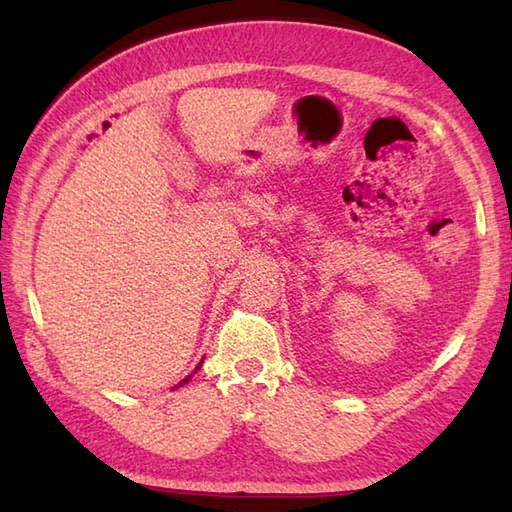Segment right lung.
Masks as SVG:
<instances>
[{"label":"right lung","mask_w":512,"mask_h":512,"mask_svg":"<svg viewBox=\"0 0 512 512\" xmlns=\"http://www.w3.org/2000/svg\"><path fill=\"white\" fill-rule=\"evenodd\" d=\"M196 369H200V365H198V367H196ZM190 378H192V376H188V378H185V380H181V382H179V384H177V386H181V384H183V382H188V380H190Z\"/></svg>","instance_id":"add662e5"}]
</instances>
